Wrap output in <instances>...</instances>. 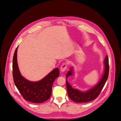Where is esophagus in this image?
Wrapping results in <instances>:
<instances>
[{"instance_id": "1", "label": "esophagus", "mask_w": 121, "mask_h": 121, "mask_svg": "<svg viewBox=\"0 0 121 121\" xmlns=\"http://www.w3.org/2000/svg\"><path fill=\"white\" fill-rule=\"evenodd\" d=\"M67 65L66 63H63L61 66V68H60V70L61 72H64L66 70V68H67Z\"/></svg>"}]
</instances>
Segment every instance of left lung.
<instances>
[{
    "label": "left lung",
    "mask_w": 121,
    "mask_h": 121,
    "mask_svg": "<svg viewBox=\"0 0 121 121\" xmlns=\"http://www.w3.org/2000/svg\"><path fill=\"white\" fill-rule=\"evenodd\" d=\"M104 72L101 79L94 87L87 91L82 92L77 89L72 88L67 80L66 81L67 94L71 100L78 103L87 102L95 99L98 97L104 87L109 76V65L108 56H106L104 59ZM72 73L73 68L71 67L66 75V78L67 79L69 76L73 75Z\"/></svg>",
    "instance_id": "obj_1"
}]
</instances>
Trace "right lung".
I'll use <instances>...</instances> for the list:
<instances>
[{
  "mask_svg": "<svg viewBox=\"0 0 121 121\" xmlns=\"http://www.w3.org/2000/svg\"><path fill=\"white\" fill-rule=\"evenodd\" d=\"M18 47L14 54L12 73L14 82L19 92L26 100L33 103H42L51 97L53 83L59 76V70L56 68L42 80L37 82L30 81L21 74L17 64Z\"/></svg>",
  "mask_w": 121,
  "mask_h": 121,
  "instance_id": "obj_1",
  "label": "right lung"
}]
</instances>
